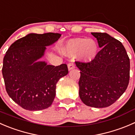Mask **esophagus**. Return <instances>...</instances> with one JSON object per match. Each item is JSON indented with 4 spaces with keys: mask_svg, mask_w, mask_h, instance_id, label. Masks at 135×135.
<instances>
[{
    "mask_svg": "<svg viewBox=\"0 0 135 135\" xmlns=\"http://www.w3.org/2000/svg\"><path fill=\"white\" fill-rule=\"evenodd\" d=\"M68 70L71 71V69H74V68H75V65L73 64V63H69V64H68Z\"/></svg>",
    "mask_w": 135,
    "mask_h": 135,
    "instance_id": "1",
    "label": "esophagus"
}]
</instances>
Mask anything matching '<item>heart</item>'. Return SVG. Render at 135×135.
Returning a JSON list of instances; mask_svg holds the SVG:
<instances>
[{
	"mask_svg": "<svg viewBox=\"0 0 135 135\" xmlns=\"http://www.w3.org/2000/svg\"><path fill=\"white\" fill-rule=\"evenodd\" d=\"M61 52L68 56L77 55L81 60L89 62L97 57L98 52V45L94 40L90 38H71L63 45Z\"/></svg>",
	"mask_w": 135,
	"mask_h": 135,
	"instance_id": "obj_1",
	"label": "heart"
}]
</instances>
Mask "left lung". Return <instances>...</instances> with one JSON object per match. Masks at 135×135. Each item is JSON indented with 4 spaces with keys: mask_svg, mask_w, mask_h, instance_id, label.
Instances as JSON below:
<instances>
[{
    "mask_svg": "<svg viewBox=\"0 0 135 135\" xmlns=\"http://www.w3.org/2000/svg\"><path fill=\"white\" fill-rule=\"evenodd\" d=\"M100 48L89 63L76 62L80 69L79 94L85 105L93 108L111 106L127 88L130 60L120 41L106 33H91Z\"/></svg>",
    "mask_w": 135,
    "mask_h": 135,
    "instance_id": "left-lung-1",
    "label": "left lung"
}]
</instances>
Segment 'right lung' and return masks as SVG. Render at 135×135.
Masks as SVG:
<instances>
[{"label":"right lung","instance_id":"1","mask_svg":"<svg viewBox=\"0 0 135 135\" xmlns=\"http://www.w3.org/2000/svg\"><path fill=\"white\" fill-rule=\"evenodd\" d=\"M62 35L29 33L12 44L3 59L2 75L9 97L23 109L37 111L51 106L56 83L68 73L67 65L54 66L38 60L46 46Z\"/></svg>","mask_w":135,"mask_h":135}]
</instances>
